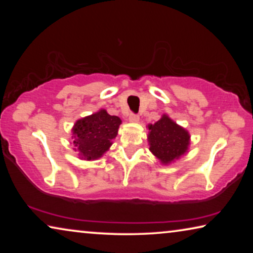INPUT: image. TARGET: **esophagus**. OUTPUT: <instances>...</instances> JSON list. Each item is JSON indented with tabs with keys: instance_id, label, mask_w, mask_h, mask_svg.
Instances as JSON below:
<instances>
[{
	"instance_id": "34e87169",
	"label": "esophagus",
	"mask_w": 253,
	"mask_h": 253,
	"mask_svg": "<svg viewBox=\"0 0 253 253\" xmlns=\"http://www.w3.org/2000/svg\"><path fill=\"white\" fill-rule=\"evenodd\" d=\"M129 121L130 122H138V121H139V116H138L137 114L131 113L129 115Z\"/></svg>"
}]
</instances>
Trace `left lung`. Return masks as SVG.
<instances>
[{"instance_id": "8db88e82", "label": "left lung", "mask_w": 253, "mask_h": 253, "mask_svg": "<svg viewBox=\"0 0 253 253\" xmlns=\"http://www.w3.org/2000/svg\"><path fill=\"white\" fill-rule=\"evenodd\" d=\"M150 150L162 164L178 159L188 150L190 136L188 131L164 115L155 124L148 126Z\"/></svg>"}]
</instances>
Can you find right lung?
Wrapping results in <instances>:
<instances>
[{
  "instance_id": "obj_1",
  "label": "right lung",
  "mask_w": 253,
  "mask_h": 253,
  "mask_svg": "<svg viewBox=\"0 0 253 253\" xmlns=\"http://www.w3.org/2000/svg\"><path fill=\"white\" fill-rule=\"evenodd\" d=\"M121 120L109 115L106 110L93 114L76 122L74 129V144L76 151L85 160H94L108 150L112 140L116 137Z\"/></svg>"
}]
</instances>
